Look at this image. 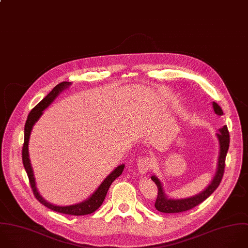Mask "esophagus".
Instances as JSON below:
<instances>
[{"instance_id": "esophagus-1", "label": "esophagus", "mask_w": 248, "mask_h": 248, "mask_svg": "<svg viewBox=\"0 0 248 248\" xmlns=\"http://www.w3.org/2000/svg\"><path fill=\"white\" fill-rule=\"evenodd\" d=\"M137 169H138V171L141 173V174H145L148 172V170L152 168L153 166V162H152V159L148 156H142V157H139L137 159Z\"/></svg>"}]
</instances>
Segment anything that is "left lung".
<instances>
[{
    "label": "left lung",
    "instance_id": "8db88e82",
    "mask_svg": "<svg viewBox=\"0 0 248 248\" xmlns=\"http://www.w3.org/2000/svg\"><path fill=\"white\" fill-rule=\"evenodd\" d=\"M212 107L216 115L218 116L223 115V111L217 103L212 102ZM216 137L219 142V155H218L217 169L215 171V175L211 180L210 184L200 194L190 198H185V199L169 198V196L163 190L161 181L155 174L151 176V179L155 183L158 191L157 198L155 203V207L156 210L162 213H178V212L190 210L195 206L199 205L200 203H202L203 201H205L218 188L224 174L225 159H226V155H227L229 145H230V135H229L227 125H224L222 128L219 129V132L216 133Z\"/></svg>",
    "mask_w": 248,
    "mask_h": 248
}]
</instances>
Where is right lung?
Listing matches in <instances>:
<instances>
[{
  "mask_svg": "<svg viewBox=\"0 0 248 248\" xmlns=\"http://www.w3.org/2000/svg\"><path fill=\"white\" fill-rule=\"evenodd\" d=\"M71 85H72V82H69V81L60 82V84H58L56 87H54V89L38 105H36L32 109V111L29 113L27 121L25 123V126H24V144H23V148H22V161H23V166L26 170V173L28 175L33 193H34L36 199L42 204H44L45 206H46L47 208H49L53 211L59 212V213L79 216V215H87V214H91V213L94 212L103 203L111 184L114 182V180L116 178H118L123 173L124 169V164L123 163V164H121V166L117 167L103 180V182L94 191V193H93V195L89 199H87L86 201L81 202H78L76 204H71V205H56V204L48 202L41 196V194L39 193L37 186H36L34 171H33L31 161L29 158L28 144H29L31 131L33 129L34 124L39 121V119L43 115V111H45L56 99V97L61 93H63L65 90L69 89V87Z\"/></svg>",
  "mask_w": 248,
  "mask_h": 248,
  "instance_id": "right-lung-1",
  "label": "right lung"
}]
</instances>
